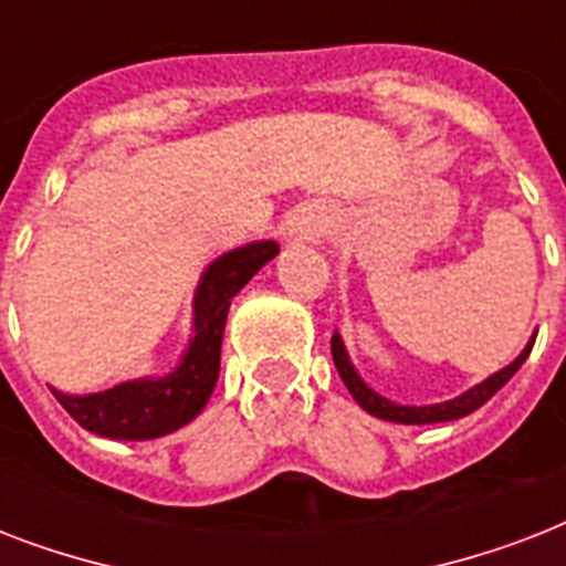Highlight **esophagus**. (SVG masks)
I'll list each match as a JSON object with an SVG mask.
<instances>
[{"instance_id": "esophagus-1", "label": "esophagus", "mask_w": 566, "mask_h": 566, "mask_svg": "<svg viewBox=\"0 0 566 566\" xmlns=\"http://www.w3.org/2000/svg\"><path fill=\"white\" fill-rule=\"evenodd\" d=\"M317 226H319V220L314 217V213H300V217L291 222V238L293 240H311L314 234H317Z\"/></svg>"}]
</instances>
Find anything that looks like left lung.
<instances>
[{
	"label": "left lung",
	"mask_w": 566,
	"mask_h": 566,
	"mask_svg": "<svg viewBox=\"0 0 566 566\" xmlns=\"http://www.w3.org/2000/svg\"><path fill=\"white\" fill-rule=\"evenodd\" d=\"M532 346H535V337L528 340L526 349L517 355V361H511L509 367H502L500 373H493L491 378H484L482 385L470 387L467 394L455 396V399H449V402H440V405H396L385 396H378L373 387L364 385V378L355 373L353 361H349V355H346V346L340 340V335H332V358H335V367L344 378V385L349 387V394L355 396V402L361 405L364 411H370L373 417L378 420H390V422H405V426H422V422H447V420H458V417H467V413H473L475 408H482L488 399H491L496 390H500L505 381H509L514 373L523 367V361L528 358L532 353Z\"/></svg>",
	"instance_id": "1"
}]
</instances>
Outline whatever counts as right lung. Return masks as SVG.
<instances>
[{"mask_svg": "<svg viewBox=\"0 0 566 566\" xmlns=\"http://www.w3.org/2000/svg\"><path fill=\"white\" fill-rule=\"evenodd\" d=\"M275 252L273 240H258L231 249L205 270L193 296V340L176 370L87 396H70L52 387L57 402L82 429L114 440H153L188 426L205 408L220 376L222 328L231 300L266 261H273Z\"/></svg>", "mask_w": 566, "mask_h": 566, "instance_id": "right-lung-1", "label": "right lung"}]
</instances>
